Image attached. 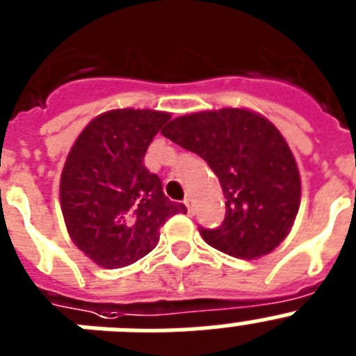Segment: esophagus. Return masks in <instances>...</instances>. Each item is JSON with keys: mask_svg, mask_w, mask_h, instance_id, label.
<instances>
[{"mask_svg": "<svg viewBox=\"0 0 356 356\" xmlns=\"http://www.w3.org/2000/svg\"><path fill=\"white\" fill-rule=\"evenodd\" d=\"M184 206H186L188 209V215H193V211H195V204H193V199H191V197H186V199H184Z\"/></svg>", "mask_w": 356, "mask_h": 356, "instance_id": "esophagus-1", "label": "esophagus"}]
</instances>
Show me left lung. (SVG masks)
<instances>
[{
  "instance_id": "8db88e82",
  "label": "left lung",
  "mask_w": 356,
  "mask_h": 356,
  "mask_svg": "<svg viewBox=\"0 0 356 356\" xmlns=\"http://www.w3.org/2000/svg\"><path fill=\"white\" fill-rule=\"evenodd\" d=\"M163 136L202 157L220 181L225 218L215 229L200 227L208 245L254 259L285 240L301 204V177L267 118L233 107L204 111L172 120Z\"/></svg>"
}]
</instances>
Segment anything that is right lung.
I'll use <instances>...</instances> for the list:
<instances>
[{
    "label": "right lung",
    "mask_w": 356,
    "mask_h": 356,
    "mask_svg": "<svg viewBox=\"0 0 356 356\" xmlns=\"http://www.w3.org/2000/svg\"><path fill=\"white\" fill-rule=\"evenodd\" d=\"M168 113L116 109L89 122L67 154L60 208L71 240L104 268L147 256L161 225L186 206L172 202L143 159Z\"/></svg>",
    "instance_id": "1"
}]
</instances>
